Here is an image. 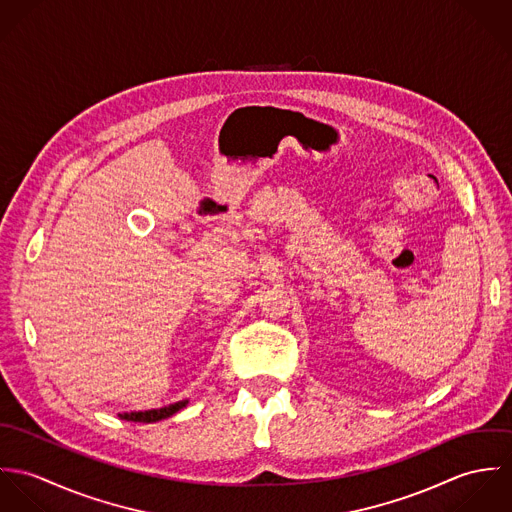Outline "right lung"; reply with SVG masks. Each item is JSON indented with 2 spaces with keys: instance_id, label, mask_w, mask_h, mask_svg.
<instances>
[{
  "instance_id": "add662e5",
  "label": "right lung",
  "mask_w": 512,
  "mask_h": 512,
  "mask_svg": "<svg viewBox=\"0 0 512 512\" xmlns=\"http://www.w3.org/2000/svg\"><path fill=\"white\" fill-rule=\"evenodd\" d=\"M185 406H187V400L175 402V404H169V406H163V408H157V410L120 414V418H122V420H128V422H144V424H151V422H159V420H165V418L173 416L175 412H179V410L185 408Z\"/></svg>"
}]
</instances>
